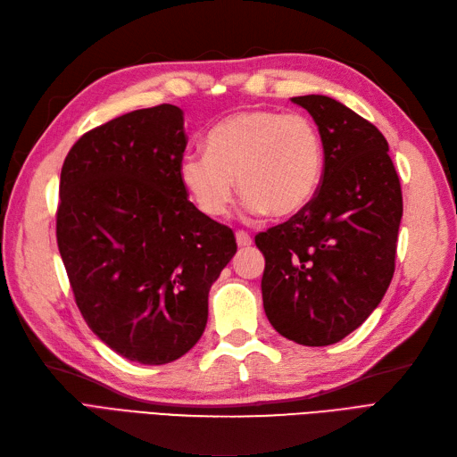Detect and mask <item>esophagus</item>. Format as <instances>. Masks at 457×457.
<instances>
[{
    "instance_id": "1",
    "label": "esophagus",
    "mask_w": 457,
    "mask_h": 457,
    "mask_svg": "<svg viewBox=\"0 0 457 457\" xmlns=\"http://www.w3.org/2000/svg\"><path fill=\"white\" fill-rule=\"evenodd\" d=\"M237 244H238V247H250L252 245V237L244 230H238L237 232Z\"/></svg>"
}]
</instances>
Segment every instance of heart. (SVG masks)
<instances>
[{"mask_svg":"<svg viewBox=\"0 0 457 457\" xmlns=\"http://www.w3.org/2000/svg\"><path fill=\"white\" fill-rule=\"evenodd\" d=\"M207 152H187L179 179L207 217L225 215L234 188L250 213L292 217L320 185L324 148L311 118L276 110H242L219 121L205 137Z\"/></svg>","mask_w":457,"mask_h":457,"instance_id":"heart-1","label":"heart"}]
</instances>
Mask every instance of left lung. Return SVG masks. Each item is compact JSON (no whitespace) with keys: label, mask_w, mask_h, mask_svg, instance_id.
Wrapping results in <instances>:
<instances>
[{"label":"left lung","mask_w":457,"mask_h":457,"mask_svg":"<svg viewBox=\"0 0 457 457\" xmlns=\"http://www.w3.org/2000/svg\"><path fill=\"white\" fill-rule=\"evenodd\" d=\"M324 146L322 183L299 213L259 232L269 322L289 341L324 347L376 311L395 272L403 190L381 131L324 95L294 96Z\"/></svg>","instance_id":"1"}]
</instances>
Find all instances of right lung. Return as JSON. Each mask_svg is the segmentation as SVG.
Segmentation results:
<instances>
[{"instance_id":"1","label":"right lung","mask_w":457,"mask_h":457,"mask_svg":"<svg viewBox=\"0 0 457 457\" xmlns=\"http://www.w3.org/2000/svg\"><path fill=\"white\" fill-rule=\"evenodd\" d=\"M183 110H133L87 131L61 171L57 244L93 334L131 362L187 354L207 324V295L237 253L179 179Z\"/></svg>"}]
</instances>
